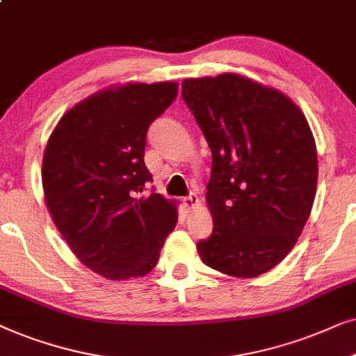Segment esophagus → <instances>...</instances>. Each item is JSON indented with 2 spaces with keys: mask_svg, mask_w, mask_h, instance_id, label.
<instances>
[{
  "mask_svg": "<svg viewBox=\"0 0 356 356\" xmlns=\"http://www.w3.org/2000/svg\"><path fill=\"white\" fill-rule=\"evenodd\" d=\"M184 205H186L188 210H192V208H195L197 205H198V197H197V193H188V195L184 198Z\"/></svg>",
  "mask_w": 356,
  "mask_h": 356,
  "instance_id": "obj_1",
  "label": "esophagus"
}]
</instances>
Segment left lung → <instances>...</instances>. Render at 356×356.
<instances>
[{
  "label": "left lung",
  "instance_id": "obj_1",
  "mask_svg": "<svg viewBox=\"0 0 356 356\" xmlns=\"http://www.w3.org/2000/svg\"><path fill=\"white\" fill-rule=\"evenodd\" d=\"M211 149L210 238L202 262L231 277H259L290 254L309 218L317 151L305 113L285 94L234 73L182 83Z\"/></svg>",
  "mask_w": 356,
  "mask_h": 356
}]
</instances>
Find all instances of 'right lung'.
Segmentation results:
<instances>
[{
	"mask_svg": "<svg viewBox=\"0 0 356 356\" xmlns=\"http://www.w3.org/2000/svg\"><path fill=\"white\" fill-rule=\"evenodd\" d=\"M177 83H130L76 104L51 131L42 161L45 203L76 257L111 280L145 277L177 222L175 203L145 195L149 125Z\"/></svg>",
	"mask_w": 356,
	"mask_h": 356,
	"instance_id": "right-lung-1",
	"label": "right lung"
}]
</instances>
